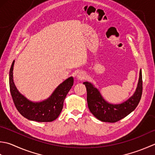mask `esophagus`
I'll return each instance as SVG.
<instances>
[{
	"label": "esophagus",
	"instance_id": "obj_1",
	"mask_svg": "<svg viewBox=\"0 0 155 155\" xmlns=\"http://www.w3.org/2000/svg\"><path fill=\"white\" fill-rule=\"evenodd\" d=\"M77 78L78 80H83L85 78H86V75L83 71H80L77 75Z\"/></svg>",
	"mask_w": 155,
	"mask_h": 155
}]
</instances>
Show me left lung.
<instances>
[{"mask_svg": "<svg viewBox=\"0 0 155 155\" xmlns=\"http://www.w3.org/2000/svg\"><path fill=\"white\" fill-rule=\"evenodd\" d=\"M83 84L86 87L87 106L90 112L96 118L106 122H118L134 111L140 102L143 93L141 69L134 94L122 104L108 103L103 98L99 90L90 82L85 81Z\"/></svg>", "mask_w": 155, "mask_h": 155, "instance_id": "left-lung-1", "label": "left lung"}]
</instances>
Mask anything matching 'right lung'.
I'll return each mask as SVG.
<instances>
[{"mask_svg": "<svg viewBox=\"0 0 155 155\" xmlns=\"http://www.w3.org/2000/svg\"><path fill=\"white\" fill-rule=\"evenodd\" d=\"M12 62L9 72V87L16 108L25 118L40 122H52L58 118L64 106V102L69 91L74 84V78L69 77L63 81L48 98L39 102L27 99L18 91L13 81Z\"/></svg>", "mask_w": 155, "mask_h": 155, "instance_id": "right-lung-1", "label": "right lung"}]
</instances>
